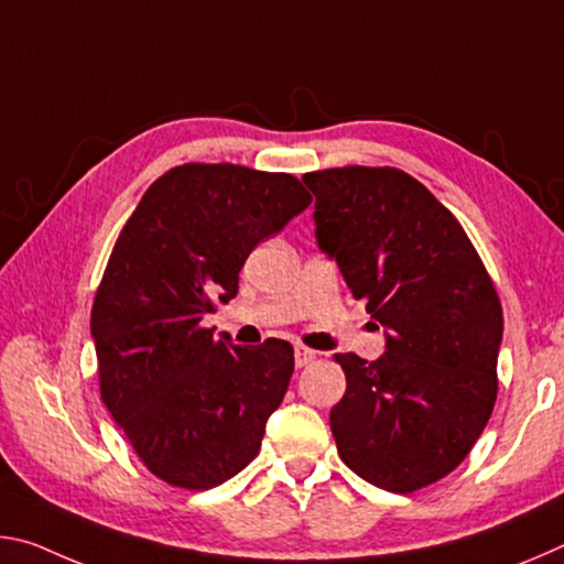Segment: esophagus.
Listing matches in <instances>:
<instances>
[{"label":"esophagus","instance_id":"obj_1","mask_svg":"<svg viewBox=\"0 0 564 564\" xmlns=\"http://www.w3.org/2000/svg\"><path fill=\"white\" fill-rule=\"evenodd\" d=\"M293 356H295V366L305 368V366H311L313 360H316V350H311V348H305V346H295Z\"/></svg>","mask_w":564,"mask_h":564}]
</instances>
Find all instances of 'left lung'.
Segmentation results:
<instances>
[{"mask_svg":"<svg viewBox=\"0 0 564 564\" xmlns=\"http://www.w3.org/2000/svg\"><path fill=\"white\" fill-rule=\"evenodd\" d=\"M318 246L352 299L386 326L368 362L336 352L346 395L330 410L338 453L362 480L415 492L465 460L498 400L502 305L460 221L393 166L311 171Z\"/></svg>","mask_w":564,"mask_h":564,"instance_id":"left-lung-1","label":"left lung"}]
</instances>
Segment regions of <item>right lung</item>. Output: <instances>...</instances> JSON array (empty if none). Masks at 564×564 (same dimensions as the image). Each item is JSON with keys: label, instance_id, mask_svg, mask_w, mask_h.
<instances>
[{"label": "right lung", "instance_id": "obj_1", "mask_svg": "<svg viewBox=\"0 0 564 564\" xmlns=\"http://www.w3.org/2000/svg\"><path fill=\"white\" fill-rule=\"evenodd\" d=\"M308 204L291 174L181 164L147 188L113 243L91 308L99 393L171 488H216L261 451L293 346H234L202 318L238 293L248 253Z\"/></svg>", "mask_w": 564, "mask_h": 564}]
</instances>
